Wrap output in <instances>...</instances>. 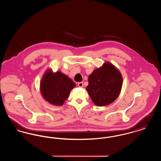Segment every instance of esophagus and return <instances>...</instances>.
I'll use <instances>...</instances> for the list:
<instances>
[{"mask_svg": "<svg viewBox=\"0 0 161 161\" xmlns=\"http://www.w3.org/2000/svg\"><path fill=\"white\" fill-rule=\"evenodd\" d=\"M78 86L80 87H83V82H80V83H78Z\"/></svg>", "mask_w": 161, "mask_h": 161, "instance_id": "obj_1", "label": "esophagus"}]
</instances>
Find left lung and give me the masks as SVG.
I'll return each mask as SVG.
<instances>
[{"label": "left lung", "mask_w": 161, "mask_h": 161, "mask_svg": "<svg viewBox=\"0 0 161 161\" xmlns=\"http://www.w3.org/2000/svg\"><path fill=\"white\" fill-rule=\"evenodd\" d=\"M88 81L86 91L97 106H105L112 103L121 91L122 75L108 61L95 69L88 78Z\"/></svg>", "instance_id": "8db88e82"}]
</instances>
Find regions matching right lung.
Wrapping results in <instances>:
<instances>
[{"instance_id":"obj_1","label":"right lung","mask_w":161,"mask_h":161,"mask_svg":"<svg viewBox=\"0 0 161 161\" xmlns=\"http://www.w3.org/2000/svg\"><path fill=\"white\" fill-rule=\"evenodd\" d=\"M75 83L61 71L47 69L41 79L40 91L43 99L50 104L61 106L69 97Z\"/></svg>"}]
</instances>
